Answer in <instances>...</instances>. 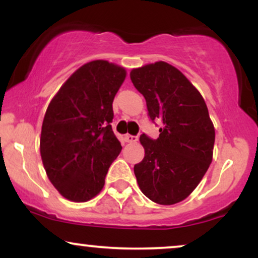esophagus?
Returning <instances> with one entry per match:
<instances>
[{
	"label": "esophagus",
	"mask_w": 258,
	"mask_h": 258,
	"mask_svg": "<svg viewBox=\"0 0 258 258\" xmlns=\"http://www.w3.org/2000/svg\"><path fill=\"white\" fill-rule=\"evenodd\" d=\"M125 139H126V142H128V143H136V142L138 141V137H137V136L126 135L125 136Z\"/></svg>",
	"instance_id": "1"
}]
</instances>
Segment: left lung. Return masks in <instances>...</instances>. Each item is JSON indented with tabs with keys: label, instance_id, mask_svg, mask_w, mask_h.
<instances>
[{
	"label": "left lung",
	"instance_id": "8db88e82",
	"mask_svg": "<svg viewBox=\"0 0 258 258\" xmlns=\"http://www.w3.org/2000/svg\"><path fill=\"white\" fill-rule=\"evenodd\" d=\"M132 84L144 96L150 120H161L158 139L142 135L144 159L135 165L142 193L160 205L184 200L212 161L215 127L193 84L166 61L132 69Z\"/></svg>",
	"mask_w": 258,
	"mask_h": 258
}]
</instances>
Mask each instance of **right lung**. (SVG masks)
<instances>
[{"mask_svg": "<svg viewBox=\"0 0 258 258\" xmlns=\"http://www.w3.org/2000/svg\"><path fill=\"white\" fill-rule=\"evenodd\" d=\"M125 68L93 60L79 68L47 108L40 153L47 176L65 199L85 203L100 193L121 149L112 132V100Z\"/></svg>", "mask_w": 258, "mask_h": 258, "instance_id": "1", "label": "right lung"}]
</instances>
